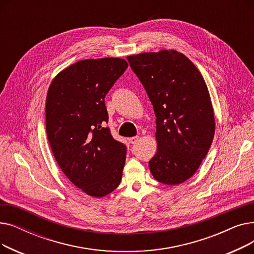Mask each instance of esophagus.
<instances>
[{
  "label": "esophagus",
  "mask_w": 254,
  "mask_h": 254,
  "mask_svg": "<svg viewBox=\"0 0 254 254\" xmlns=\"http://www.w3.org/2000/svg\"><path fill=\"white\" fill-rule=\"evenodd\" d=\"M138 141H139V136H136V137H131V138H129V142H130L131 144H136Z\"/></svg>",
  "instance_id": "34e87169"
}]
</instances>
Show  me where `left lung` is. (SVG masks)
<instances>
[{"mask_svg":"<svg viewBox=\"0 0 254 254\" xmlns=\"http://www.w3.org/2000/svg\"><path fill=\"white\" fill-rule=\"evenodd\" d=\"M153 105L157 151L152 176L177 185L190 179L206 157L215 134V118L205 80L193 63L176 50L127 58Z\"/></svg>","mask_w":254,"mask_h":254,"instance_id":"8db88e82","label":"left lung"}]
</instances>
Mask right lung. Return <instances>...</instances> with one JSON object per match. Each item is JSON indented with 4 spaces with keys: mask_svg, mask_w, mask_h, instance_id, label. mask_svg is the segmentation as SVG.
<instances>
[{
    "mask_svg": "<svg viewBox=\"0 0 254 254\" xmlns=\"http://www.w3.org/2000/svg\"><path fill=\"white\" fill-rule=\"evenodd\" d=\"M119 58L79 61L51 81L45 105L46 132L57 163L86 194L102 197L120 183L126 146L109 127L105 97L127 68Z\"/></svg>",
    "mask_w": 254,
    "mask_h": 254,
    "instance_id": "add662e5",
    "label": "right lung"
}]
</instances>
